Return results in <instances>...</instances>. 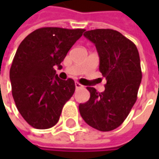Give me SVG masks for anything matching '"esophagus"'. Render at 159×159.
Here are the masks:
<instances>
[{"label": "esophagus", "mask_w": 159, "mask_h": 159, "mask_svg": "<svg viewBox=\"0 0 159 159\" xmlns=\"http://www.w3.org/2000/svg\"><path fill=\"white\" fill-rule=\"evenodd\" d=\"M75 87L76 88H82V87H84V85H82L78 82H75Z\"/></svg>", "instance_id": "obj_1"}]
</instances>
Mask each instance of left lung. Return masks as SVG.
I'll return each instance as SVG.
<instances>
[{
    "label": "left lung",
    "instance_id": "1",
    "mask_svg": "<svg viewBox=\"0 0 159 159\" xmlns=\"http://www.w3.org/2000/svg\"><path fill=\"white\" fill-rule=\"evenodd\" d=\"M84 36L96 45L107 84L101 93L86 87L90 98L79 105L80 114L89 126L110 132L125 120L137 99L142 80L139 52L133 41L113 29L89 30Z\"/></svg>",
    "mask_w": 159,
    "mask_h": 159
}]
</instances>
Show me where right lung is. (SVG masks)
Masks as SVG:
<instances>
[{
  "mask_svg": "<svg viewBox=\"0 0 159 159\" xmlns=\"http://www.w3.org/2000/svg\"><path fill=\"white\" fill-rule=\"evenodd\" d=\"M84 31L41 27L20 43L10 69L12 94L18 111L32 127H53L74 95L75 81L60 79L54 66L61 67V62Z\"/></svg>",
  "mask_w": 159,
  "mask_h": 159,
  "instance_id": "obj_1",
  "label": "right lung"
}]
</instances>
